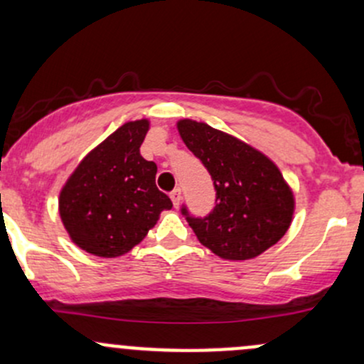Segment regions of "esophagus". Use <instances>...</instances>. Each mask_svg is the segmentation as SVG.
I'll use <instances>...</instances> for the list:
<instances>
[{
    "mask_svg": "<svg viewBox=\"0 0 364 364\" xmlns=\"http://www.w3.org/2000/svg\"><path fill=\"white\" fill-rule=\"evenodd\" d=\"M171 200H173L174 207H178L179 202H181V190L174 188L173 191H171Z\"/></svg>",
    "mask_w": 364,
    "mask_h": 364,
    "instance_id": "esophagus-1",
    "label": "esophagus"
}]
</instances>
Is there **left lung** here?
Instances as JSON below:
<instances>
[{"label": "left lung", "instance_id": "8db88e82", "mask_svg": "<svg viewBox=\"0 0 364 364\" xmlns=\"http://www.w3.org/2000/svg\"><path fill=\"white\" fill-rule=\"evenodd\" d=\"M183 141L209 171L215 205L205 218L181 213L198 242L230 261L257 257L289 230L294 193L264 154L209 124L183 119Z\"/></svg>", "mask_w": 364, "mask_h": 364}]
</instances>
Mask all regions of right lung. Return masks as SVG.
<instances>
[{
    "label": "right lung",
    "mask_w": 364,
    "mask_h": 364,
    "mask_svg": "<svg viewBox=\"0 0 364 364\" xmlns=\"http://www.w3.org/2000/svg\"><path fill=\"white\" fill-rule=\"evenodd\" d=\"M150 122L131 121L82 159L60 191L72 242L98 257L129 252L173 202L155 185L157 166L139 154Z\"/></svg>",
    "instance_id": "right-lung-1"
}]
</instances>
